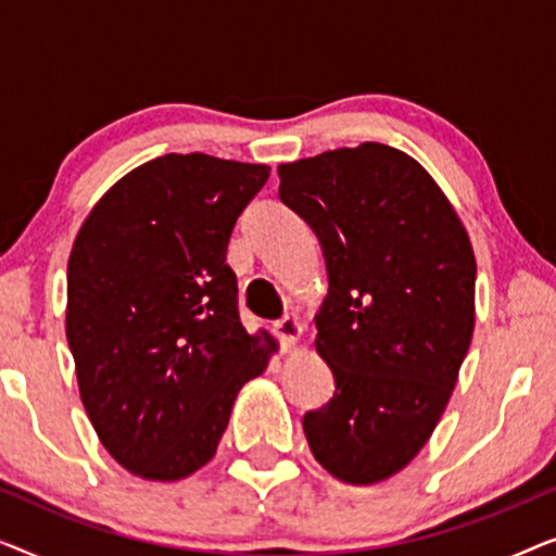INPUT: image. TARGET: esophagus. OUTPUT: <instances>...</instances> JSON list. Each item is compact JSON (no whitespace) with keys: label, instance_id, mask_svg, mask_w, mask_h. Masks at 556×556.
Segmentation results:
<instances>
[{"label":"esophagus","instance_id":"obj_1","mask_svg":"<svg viewBox=\"0 0 556 556\" xmlns=\"http://www.w3.org/2000/svg\"><path fill=\"white\" fill-rule=\"evenodd\" d=\"M273 331H276V337L280 341H283L286 349H295L303 333V324L295 316H283L280 321L273 324Z\"/></svg>","mask_w":556,"mask_h":556}]
</instances>
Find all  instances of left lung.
Masks as SVG:
<instances>
[{
    "label": "left lung",
    "mask_w": 556,
    "mask_h": 556,
    "mask_svg": "<svg viewBox=\"0 0 556 556\" xmlns=\"http://www.w3.org/2000/svg\"><path fill=\"white\" fill-rule=\"evenodd\" d=\"M278 194L321 242L329 293L316 352L337 392L303 415L339 481L400 473L451 400L476 324V255L435 179L384 143L278 166Z\"/></svg>",
    "instance_id": "obj_1"
}]
</instances>
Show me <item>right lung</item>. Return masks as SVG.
Masks as SVG:
<instances>
[{
	"label": "right lung",
	"instance_id": "1",
	"mask_svg": "<svg viewBox=\"0 0 556 556\" xmlns=\"http://www.w3.org/2000/svg\"><path fill=\"white\" fill-rule=\"evenodd\" d=\"M270 166L166 154L118 179L67 261L65 333L83 407L105 451L147 481H179L217 453L242 384L278 352L248 333L225 263Z\"/></svg>",
	"mask_w": 556,
	"mask_h": 556
}]
</instances>
